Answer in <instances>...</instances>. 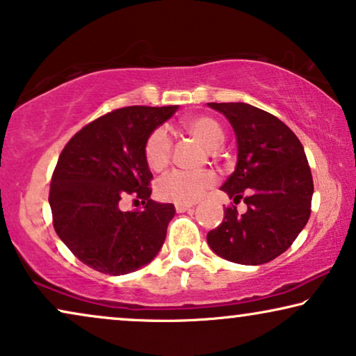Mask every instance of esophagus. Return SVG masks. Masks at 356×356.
<instances>
[{
  "label": "esophagus",
  "mask_w": 356,
  "mask_h": 356,
  "mask_svg": "<svg viewBox=\"0 0 356 356\" xmlns=\"http://www.w3.org/2000/svg\"><path fill=\"white\" fill-rule=\"evenodd\" d=\"M193 207V204H175V209H177V212H186L189 209Z\"/></svg>",
  "instance_id": "1"
}]
</instances>
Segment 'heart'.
<instances>
[{
    "label": "heart",
    "mask_w": 356,
    "mask_h": 356,
    "mask_svg": "<svg viewBox=\"0 0 356 356\" xmlns=\"http://www.w3.org/2000/svg\"><path fill=\"white\" fill-rule=\"evenodd\" d=\"M184 128L193 138H196L204 147L217 149L223 143L220 124L211 116H194L184 121ZM145 162L155 172L167 167L172 157V136L167 128H157L150 133L144 147ZM216 184V175L212 172H181L173 170L157 181V194L163 201L177 204L196 202L209 188Z\"/></svg>",
    "instance_id": "obj_1"
}]
</instances>
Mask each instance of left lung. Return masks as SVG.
<instances>
[{"instance_id": "left-lung-1", "label": "left lung", "mask_w": 356, "mask_h": 356, "mask_svg": "<svg viewBox=\"0 0 356 356\" xmlns=\"http://www.w3.org/2000/svg\"><path fill=\"white\" fill-rule=\"evenodd\" d=\"M232 124L236 167L222 191L246 212L227 207L223 222L207 233L211 250L245 266L266 264L285 252L308 223L313 177L305 149L289 126L256 106L230 102L207 104Z\"/></svg>"}]
</instances>
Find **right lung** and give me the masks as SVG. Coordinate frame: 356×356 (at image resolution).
<instances>
[{"instance_id":"1","label":"right lung","mask_w":356,"mask_h":356,"mask_svg":"<svg viewBox=\"0 0 356 356\" xmlns=\"http://www.w3.org/2000/svg\"><path fill=\"white\" fill-rule=\"evenodd\" d=\"M177 110L178 105L111 111L72 136L58 159L48 197L53 227L77 259L102 274H129L162 250L177 211L150 199L152 172L144 147ZM128 193L143 201V211H120Z\"/></svg>"}]
</instances>
